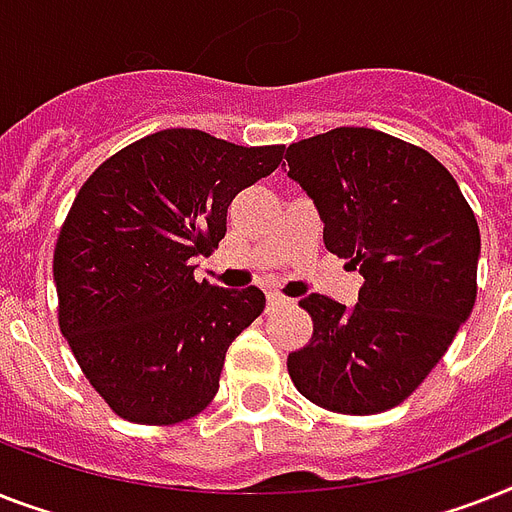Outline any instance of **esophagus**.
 Instances as JSON below:
<instances>
[{
	"label": "esophagus",
	"mask_w": 512,
	"mask_h": 512,
	"mask_svg": "<svg viewBox=\"0 0 512 512\" xmlns=\"http://www.w3.org/2000/svg\"><path fill=\"white\" fill-rule=\"evenodd\" d=\"M290 304H293V301H290V298H285V296H280V293H269V296H267L269 312H275V309H280V306H290Z\"/></svg>",
	"instance_id": "obj_1"
}]
</instances>
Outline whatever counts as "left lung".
<instances>
[{
	"label": "left lung",
	"instance_id": "left-lung-1",
	"mask_svg": "<svg viewBox=\"0 0 512 512\" xmlns=\"http://www.w3.org/2000/svg\"><path fill=\"white\" fill-rule=\"evenodd\" d=\"M288 177L312 198L325 248L365 285L359 304L301 298L314 333L288 354L296 388L325 410H391L439 365L476 304V216L431 153L343 126L293 142Z\"/></svg>",
	"mask_w": 512,
	"mask_h": 512
}]
</instances>
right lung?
<instances>
[{
  "label": "right lung",
  "instance_id": "obj_1",
  "mask_svg": "<svg viewBox=\"0 0 512 512\" xmlns=\"http://www.w3.org/2000/svg\"><path fill=\"white\" fill-rule=\"evenodd\" d=\"M285 147H240L166 129L124 147L84 182L55 248L60 330L124 420L169 425L219 391L230 343L261 312L256 285L192 277L227 232L237 192L280 166Z\"/></svg>",
  "mask_w": 512,
  "mask_h": 512
}]
</instances>
